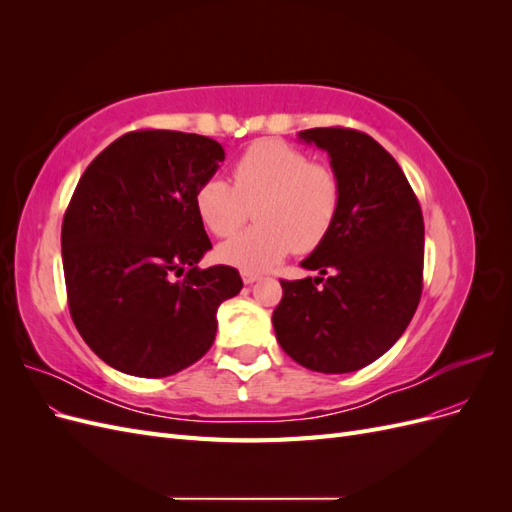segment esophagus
Returning a JSON list of instances; mask_svg holds the SVG:
<instances>
[{"instance_id": "1", "label": "esophagus", "mask_w": 512, "mask_h": 512, "mask_svg": "<svg viewBox=\"0 0 512 512\" xmlns=\"http://www.w3.org/2000/svg\"><path fill=\"white\" fill-rule=\"evenodd\" d=\"M241 277H243V284H247V286L260 280V275L254 273V271H241Z\"/></svg>"}]
</instances>
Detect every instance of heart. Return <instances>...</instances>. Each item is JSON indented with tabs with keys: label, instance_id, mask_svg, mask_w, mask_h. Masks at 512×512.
Returning a JSON list of instances; mask_svg holds the SVG:
<instances>
[{
	"label": "heart",
	"instance_id": "heart-1",
	"mask_svg": "<svg viewBox=\"0 0 512 512\" xmlns=\"http://www.w3.org/2000/svg\"><path fill=\"white\" fill-rule=\"evenodd\" d=\"M235 185L211 175L194 192L200 222L215 237H230L256 205V228L220 245L218 256L243 271H267L292 250L312 252L327 239L342 209V179L284 141H258L232 166Z\"/></svg>",
	"mask_w": 512,
	"mask_h": 512
}]
</instances>
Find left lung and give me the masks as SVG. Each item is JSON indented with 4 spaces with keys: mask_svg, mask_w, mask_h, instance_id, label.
Masks as SVG:
<instances>
[{
    "mask_svg": "<svg viewBox=\"0 0 512 512\" xmlns=\"http://www.w3.org/2000/svg\"><path fill=\"white\" fill-rule=\"evenodd\" d=\"M329 153L342 179L337 222L301 267L318 277L282 280L275 337L299 365L348 374L404 335L423 292L425 224L421 205L395 158L350 128L299 132Z\"/></svg>",
    "mask_w": 512,
    "mask_h": 512,
    "instance_id": "obj_1",
    "label": "left lung"
}]
</instances>
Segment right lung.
Listing matches in <instances>:
<instances>
[{
  "instance_id": "add662e5",
  "label": "right lung",
  "mask_w": 512,
  "mask_h": 512,
  "mask_svg": "<svg viewBox=\"0 0 512 512\" xmlns=\"http://www.w3.org/2000/svg\"><path fill=\"white\" fill-rule=\"evenodd\" d=\"M224 162L209 136L136 130L87 166L61 224L70 316L85 344L123 374L166 378L203 356L237 269L198 260L211 241L194 192Z\"/></svg>"
}]
</instances>
